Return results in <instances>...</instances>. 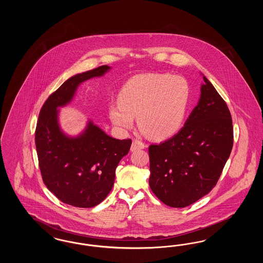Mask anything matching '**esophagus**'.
<instances>
[{
  "instance_id": "1",
  "label": "esophagus",
  "mask_w": 263,
  "mask_h": 263,
  "mask_svg": "<svg viewBox=\"0 0 263 263\" xmlns=\"http://www.w3.org/2000/svg\"><path fill=\"white\" fill-rule=\"evenodd\" d=\"M146 147V145L142 142V141H140V140H137V139H135V140H133V143H132V146H131V151L133 152V151L140 150V149H144Z\"/></svg>"
}]
</instances>
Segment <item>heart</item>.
I'll return each instance as SVG.
<instances>
[{"label":"heart","mask_w":263,"mask_h":263,"mask_svg":"<svg viewBox=\"0 0 263 263\" xmlns=\"http://www.w3.org/2000/svg\"><path fill=\"white\" fill-rule=\"evenodd\" d=\"M189 100V86L180 76L142 74L131 78L109 108L114 125L133 126V117L144 134L153 139L172 137L181 128Z\"/></svg>","instance_id":"obj_1"}]
</instances>
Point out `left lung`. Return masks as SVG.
Instances as JSON below:
<instances>
[{
	"instance_id": "1",
	"label": "left lung",
	"mask_w": 263,
	"mask_h": 263,
	"mask_svg": "<svg viewBox=\"0 0 263 263\" xmlns=\"http://www.w3.org/2000/svg\"><path fill=\"white\" fill-rule=\"evenodd\" d=\"M200 100L174 137L149 147V184L165 205L183 208L217 184L233 143L234 129L225 100L203 77Z\"/></svg>"
}]
</instances>
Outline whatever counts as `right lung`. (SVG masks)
I'll list each match as a JSON object with an SVG mask.
<instances>
[{"mask_svg":"<svg viewBox=\"0 0 263 263\" xmlns=\"http://www.w3.org/2000/svg\"><path fill=\"white\" fill-rule=\"evenodd\" d=\"M109 69L103 65L70 78L51 93L38 115L35 146L43 182L59 200L75 207L91 208L104 200L132 140L110 137L91 121L79 137H67L58 125L57 107L71 101L81 83Z\"/></svg>","mask_w":263,"mask_h":263,"instance_id":"1","label":"right lung"}]
</instances>
